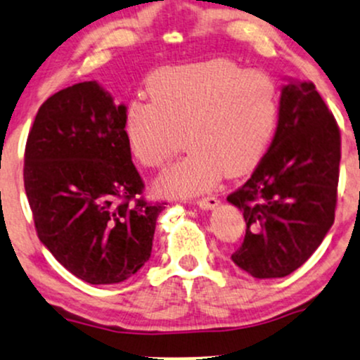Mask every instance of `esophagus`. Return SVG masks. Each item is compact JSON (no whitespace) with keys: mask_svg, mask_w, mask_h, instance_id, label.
Instances as JSON below:
<instances>
[{"mask_svg":"<svg viewBox=\"0 0 360 360\" xmlns=\"http://www.w3.org/2000/svg\"><path fill=\"white\" fill-rule=\"evenodd\" d=\"M197 205L200 207V209H204V210L215 209V207L219 205V198L214 197V195H209V197H204V198H198Z\"/></svg>","mask_w":360,"mask_h":360,"instance_id":"esophagus-1","label":"esophagus"}]
</instances>
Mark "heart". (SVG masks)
<instances>
[{
    "label": "heart",
    "mask_w": 360,
    "mask_h": 360,
    "mask_svg": "<svg viewBox=\"0 0 360 360\" xmlns=\"http://www.w3.org/2000/svg\"><path fill=\"white\" fill-rule=\"evenodd\" d=\"M150 101L126 109L131 151L160 170L179 151L190 153L156 180L165 197H193L226 176H240L261 162L280 116V91L263 70H244L229 58L163 67L148 79Z\"/></svg>",
    "instance_id": "obj_1"
}]
</instances>
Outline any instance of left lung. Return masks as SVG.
<instances>
[{
  "label": "left lung",
  "instance_id": "1",
  "mask_svg": "<svg viewBox=\"0 0 360 360\" xmlns=\"http://www.w3.org/2000/svg\"><path fill=\"white\" fill-rule=\"evenodd\" d=\"M339 165L335 117L314 84L290 82L268 153L227 197L246 221L232 261L259 280L288 276L305 263L335 219Z\"/></svg>",
  "mask_w": 360,
  "mask_h": 360
}]
</instances>
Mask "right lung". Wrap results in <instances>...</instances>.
<instances>
[{
  "mask_svg": "<svg viewBox=\"0 0 360 360\" xmlns=\"http://www.w3.org/2000/svg\"><path fill=\"white\" fill-rule=\"evenodd\" d=\"M126 105L80 82L38 109L25 146L23 180L38 239L74 276L112 285L150 259L163 204L143 198L131 162Z\"/></svg>",
  "mask_w": 360,
  "mask_h": 360,
  "instance_id": "add662e5",
  "label": "right lung"
}]
</instances>
